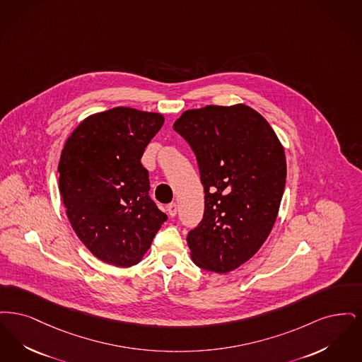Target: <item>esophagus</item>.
I'll list each match as a JSON object with an SVG mask.
<instances>
[{
	"label": "esophagus",
	"mask_w": 362,
	"mask_h": 362,
	"mask_svg": "<svg viewBox=\"0 0 362 362\" xmlns=\"http://www.w3.org/2000/svg\"><path fill=\"white\" fill-rule=\"evenodd\" d=\"M168 212L170 216H175L177 215V204L175 203H170L168 205Z\"/></svg>",
	"instance_id": "esophagus-1"
}]
</instances>
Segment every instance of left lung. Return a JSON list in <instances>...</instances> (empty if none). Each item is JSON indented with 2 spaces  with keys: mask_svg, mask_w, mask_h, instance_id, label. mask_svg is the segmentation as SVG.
<instances>
[{
  "mask_svg": "<svg viewBox=\"0 0 362 362\" xmlns=\"http://www.w3.org/2000/svg\"><path fill=\"white\" fill-rule=\"evenodd\" d=\"M173 128L188 141L204 187V216L188 234L192 261L228 273L261 249L283 199L285 151L267 119L252 107L185 110Z\"/></svg>",
  "mask_w": 362,
  "mask_h": 362,
  "instance_id": "obj_1",
  "label": "left lung"
}]
</instances>
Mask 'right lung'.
<instances>
[{"mask_svg": "<svg viewBox=\"0 0 362 362\" xmlns=\"http://www.w3.org/2000/svg\"><path fill=\"white\" fill-rule=\"evenodd\" d=\"M165 117L116 107L79 123L64 141L59 192L69 221L100 261L129 267L141 262L168 216L150 199L141 158Z\"/></svg>", "mask_w": 362, "mask_h": 362, "instance_id": "add662e5", "label": "right lung"}]
</instances>
